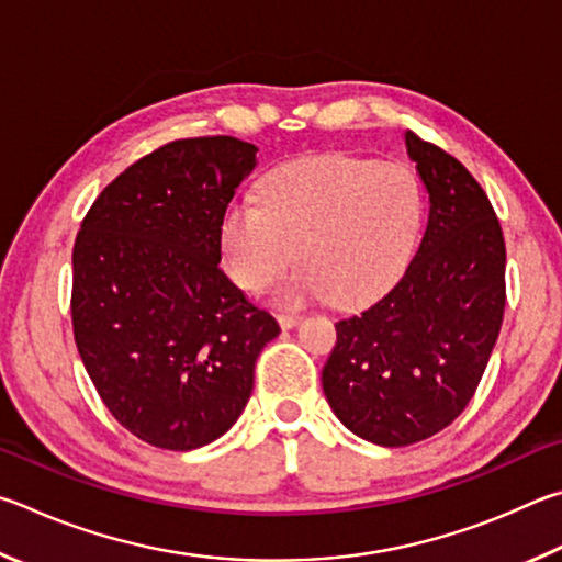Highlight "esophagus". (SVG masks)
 <instances>
[{
  "instance_id": "obj_1",
  "label": "esophagus",
  "mask_w": 562,
  "mask_h": 562,
  "mask_svg": "<svg viewBox=\"0 0 562 562\" xmlns=\"http://www.w3.org/2000/svg\"><path fill=\"white\" fill-rule=\"evenodd\" d=\"M299 321H301V316H293V313H281V316H279V326H281L283 330H289V328L296 326Z\"/></svg>"
}]
</instances>
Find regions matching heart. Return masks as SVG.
Instances as JSON below:
<instances>
[{
    "label": "heart",
    "instance_id": "heart-1",
    "mask_svg": "<svg viewBox=\"0 0 562 562\" xmlns=\"http://www.w3.org/2000/svg\"><path fill=\"white\" fill-rule=\"evenodd\" d=\"M422 220L419 184L405 165L350 155L303 157L276 167L259 184V204L226 206L220 241L226 271L244 291H273L281 308L336 299L362 306L405 269Z\"/></svg>",
    "mask_w": 562,
    "mask_h": 562
}]
</instances>
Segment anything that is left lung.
<instances>
[{"label": "left lung", "instance_id": "left-lung-1", "mask_svg": "<svg viewBox=\"0 0 562 562\" xmlns=\"http://www.w3.org/2000/svg\"><path fill=\"white\" fill-rule=\"evenodd\" d=\"M429 194L415 259L385 296L336 323L323 392L352 435L407 447L454 422L484 375L506 306V244L457 157L405 133Z\"/></svg>", "mask_w": 562, "mask_h": 562}]
</instances>
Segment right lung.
I'll list each match as a JSON object with an SVG mask.
<instances>
[{
  "label": "right lung",
  "instance_id": "add662e5",
  "mask_svg": "<svg viewBox=\"0 0 562 562\" xmlns=\"http://www.w3.org/2000/svg\"><path fill=\"white\" fill-rule=\"evenodd\" d=\"M259 147L175 140L98 194L74 244L71 321L103 405L157 449L220 439L281 328L220 269V224Z\"/></svg>",
  "mask_w": 562,
  "mask_h": 562
}]
</instances>
